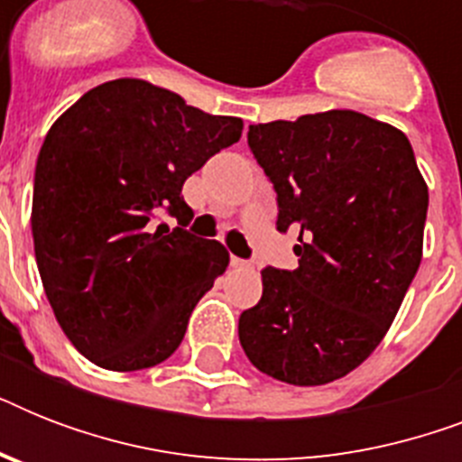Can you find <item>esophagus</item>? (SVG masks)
I'll return each instance as SVG.
<instances>
[{
	"label": "esophagus",
	"instance_id": "esophagus-1",
	"mask_svg": "<svg viewBox=\"0 0 462 462\" xmlns=\"http://www.w3.org/2000/svg\"><path fill=\"white\" fill-rule=\"evenodd\" d=\"M230 263H232V268H242V271H249V268H252V263H249V261L237 259V256H232Z\"/></svg>",
	"mask_w": 462,
	"mask_h": 462
}]
</instances>
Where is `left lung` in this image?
<instances>
[{"label": "left lung", "mask_w": 462, "mask_h": 462, "mask_svg": "<svg viewBox=\"0 0 462 462\" xmlns=\"http://www.w3.org/2000/svg\"><path fill=\"white\" fill-rule=\"evenodd\" d=\"M249 148L295 232V271L263 268L239 343L259 372L321 386L383 340L415 278L430 206L408 136L355 110L249 126Z\"/></svg>", "instance_id": "left-lung-1"}]
</instances>
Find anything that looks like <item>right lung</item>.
<instances>
[{
	"label": "right lung",
	"mask_w": 462,
	"mask_h": 462,
	"mask_svg": "<svg viewBox=\"0 0 462 462\" xmlns=\"http://www.w3.org/2000/svg\"><path fill=\"white\" fill-rule=\"evenodd\" d=\"M242 129L141 79L96 86L50 126L32 187L35 261L57 323L93 365L136 372L180 347L230 254L155 220H191L184 181Z\"/></svg>",
	"instance_id": "right-lung-1"
}]
</instances>
